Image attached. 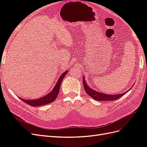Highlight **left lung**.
Here are the masks:
<instances>
[{"instance_id":"1","label":"left lung","mask_w":147,"mask_h":147,"mask_svg":"<svg viewBox=\"0 0 147 147\" xmlns=\"http://www.w3.org/2000/svg\"><path fill=\"white\" fill-rule=\"evenodd\" d=\"M83 86L84 88V90H85L87 94L91 96L92 99H94L96 100H99V101H107V100H117L119 99V97H121L123 96L124 94H126V92H127V91L126 92H124V93H121V94H104V93H101L98 91H96L94 90H92V88H91L90 86H88V84H87L86 80L84 78V77L83 76ZM134 86V84H133Z\"/></svg>"}]
</instances>
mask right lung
I'll list each match as a JSON object with an SVG mask.
<instances>
[{
	"label": "right lung",
	"mask_w": 147,
	"mask_h": 147,
	"mask_svg": "<svg viewBox=\"0 0 147 147\" xmlns=\"http://www.w3.org/2000/svg\"><path fill=\"white\" fill-rule=\"evenodd\" d=\"M68 72H69L68 70H66L65 72H64L63 74L61 75L58 79V80H57V83H56V85L55 86L54 88L53 89L52 91L50 92H49L48 94H47L46 96H43L42 97H40V98H38L37 99H34V100L24 99L20 97H19V98L20 99H21L23 102H24L25 103L28 104L29 105L32 106V107H38V106L43 105H46L48 104L51 103V102H53L56 99L57 95H58L61 82H62V81H63V78H64L65 75Z\"/></svg>",
	"instance_id": "1"
}]
</instances>
